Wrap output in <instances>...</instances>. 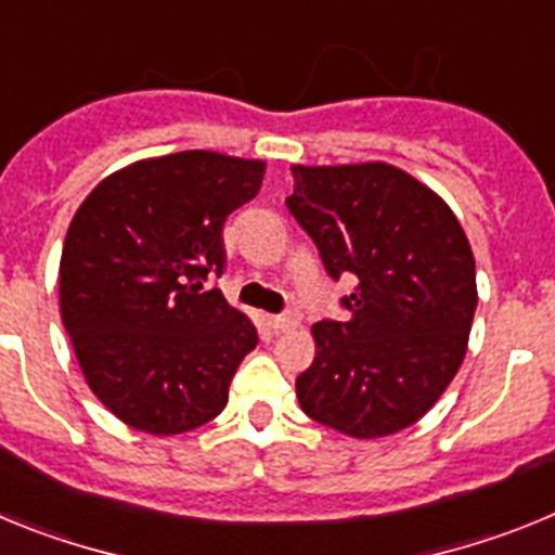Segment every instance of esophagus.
<instances>
[{
  "mask_svg": "<svg viewBox=\"0 0 555 555\" xmlns=\"http://www.w3.org/2000/svg\"><path fill=\"white\" fill-rule=\"evenodd\" d=\"M300 322H302L300 311H286V313H278V317H272V320H269V325H272L278 333H286V331H294V327L300 325Z\"/></svg>",
  "mask_w": 555,
  "mask_h": 555,
  "instance_id": "esophagus-1",
  "label": "esophagus"
}]
</instances>
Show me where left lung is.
I'll use <instances>...</instances> for the list:
<instances>
[{
  "label": "left lung",
  "mask_w": 555,
  "mask_h": 555,
  "mask_svg": "<svg viewBox=\"0 0 555 555\" xmlns=\"http://www.w3.org/2000/svg\"><path fill=\"white\" fill-rule=\"evenodd\" d=\"M292 171V217L333 281H358L341 297L350 317L313 325L297 400L338 434H397L442 397L467 352L478 306L467 235L439 194L389 164Z\"/></svg>",
  "instance_id": "left-lung-1"
}]
</instances>
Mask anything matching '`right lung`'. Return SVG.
Here are the masks:
<instances>
[{"mask_svg":"<svg viewBox=\"0 0 555 555\" xmlns=\"http://www.w3.org/2000/svg\"><path fill=\"white\" fill-rule=\"evenodd\" d=\"M267 166L189 150L102 180L68 224L61 317L88 386L135 430L183 434L228 405L258 331L208 274L222 230L258 194Z\"/></svg>","mask_w":555,"mask_h":555,"instance_id":"add662e5","label":"right lung"}]
</instances>
